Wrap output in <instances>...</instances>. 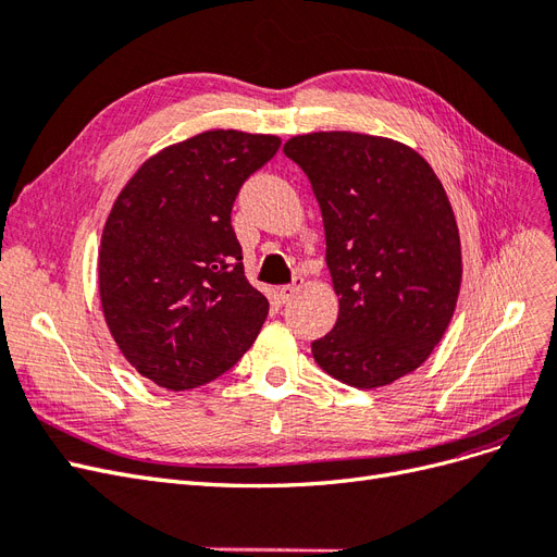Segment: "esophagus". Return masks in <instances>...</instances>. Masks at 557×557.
Instances as JSON below:
<instances>
[{
  "mask_svg": "<svg viewBox=\"0 0 557 557\" xmlns=\"http://www.w3.org/2000/svg\"><path fill=\"white\" fill-rule=\"evenodd\" d=\"M301 283H305V278H301V276H295L290 283L281 285V288H278V297H281V301H290V299L299 293Z\"/></svg>",
  "mask_w": 557,
  "mask_h": 557,
  "instance_id": "esophagus-1",
  "label": "esophagus"
}]
</instances>
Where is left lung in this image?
Instances as JSON below:
<instances>
[{
  "label": "left lung",
  "instance_id": "8db88e82",
  "mask_svg": "<svg viewBox=\"0 0 557 557\" xmlns=\"http://www.w3.org/2000/svg\"><path fill=\"white\" fill-rule=\"evenodd\" d=\"M283 153L311 181L339 295L315 362L362 391L411 374L442 342L462 281L442 181L413 148L372 134H301Z\"/></svg>",
  "mask_w": 557,
  "mask_h": 557
}]
</instances>
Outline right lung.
I'll list each match as a JSON object with an SVG mask.
<instances>
[{
    "instance_id": "obj_1",
    "label": "right lung",
    "mask_w": 557,
    "mask_h": 557,
    "mask_svg": "<svg viewBox=\"0 0 557 557\" xmlns=\"http://www.w3.org/2000/svg\"><path fill=\"white\" fill-rule=\"evenodd\" d=\"M272 134L209 129L148 158L117 195L99 246V297L125 360L166 391L239 362L269 313L244 274L232 207L276 156Z\"/></svg>"
}]
</instances>
